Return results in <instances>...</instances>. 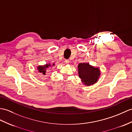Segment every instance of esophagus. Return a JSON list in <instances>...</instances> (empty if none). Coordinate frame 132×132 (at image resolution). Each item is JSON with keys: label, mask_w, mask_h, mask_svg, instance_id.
<instances>
[{"label": "esophagus", "mask_w": 132, "mask_h": 132, "mask_svg": "<svg viewBox=\"0 0 132 132\" xmlns=\"http://www.w3.org/2000/svg\"><path fill=\"white\" fill-rule=\"evenodd\" d=\"M65 62L66 64H69V61L68 60H66L65 61Z\"/></svg>", "instance_id": "esophagus-1"}]
</instances>
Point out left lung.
<instances>
[{"label": "left lung", "mask_w": 132, "mask_h": 132, "mask_svg": "<svg viewBox=\"0 0 132 132\" xmlns=\"http://www.w3.org/2000/svg\"><path fill=\"white\" fill-rule=\"evenodd\" d=\"M79 77L80 78L82 84L90 86L98 81L101 75L99 67L90 65L87 62L80 63L78 66Z\"/></svg>", "instance_id": "left-lung-1"}]
</instances>
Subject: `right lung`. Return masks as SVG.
I'll list each match as a JSON object with an SVG mask.
<instances>
[{
    "label": "right lung",
    "instance_id": "add662e5",
    "mask_svg": "<svg viewBox=\"0 0 132 132\" xmlns=\"http://www.w3.org/2000/svg\"><path fill=\"white\" fill-rule=\"evenodd\" d=\"M54 66V63L52 64V66ZM52 65H51V63H46L45 65H39L37 66V70H38V71L41 74L45 75L46 74V73H47V71L48 70L49 67H51Z\"/></svg>",
    "mask_w": 132,
    "mask_h": 132
}]
</instances>
